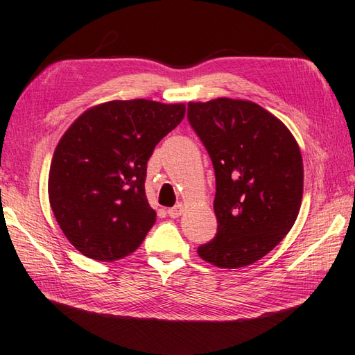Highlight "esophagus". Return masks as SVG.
<instances>
[{
  "mask_svg": "<svg viewBox=\"0 0 355 355\" xmlns=\"http://www.w3.org/2000/svg\"><path fill=\"white\" fill-rule=\"evenodd\" d=\"M184 213V205L183 204H177L175 207H172V209H169L168 210V215L171 216V218H180L181 215H183Z\"/></svg>",
  "mask_w": 355,
  "mask_h": 355,
  "instance_id": "obj_1",
  "label": "esophagus"
}]
</instances>
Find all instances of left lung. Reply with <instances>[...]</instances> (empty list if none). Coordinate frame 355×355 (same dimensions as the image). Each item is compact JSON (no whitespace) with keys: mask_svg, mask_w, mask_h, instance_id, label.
I'll return each mask as SVG.
<instances>
[{"mask_svg":"<svg viewBox=\"0 0 355 355\" xmlns=\"http://www.w3.org/2000/svg\"><path fill=\"white\" fill-rule=\"evenodd\" d=\"M187 118L207 150L216 177V237L198 255L239 269L275 248L301 209L304 166L284 123L248 100L189 103Z\"/></svg>","mask_w":355,"mask_h":355,"instance_id":"left-lung-1","label":"left lung"}]
</instances>
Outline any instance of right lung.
<instances>
[{
  "mask_svg": "<svg viewBox=\"0 0 355 355\" xmlns=\"http://www.w3.org/2000/svg\"><path fill=\"white\" fill-rule=\"evenodd\" d=\"M184 114L183 103L139 98L96 104L71 123L49 166L48 198L73 248L98 261L139 248L155 222L146 163Z\"/></svg>",
  "mask_w": 355,
  "mask_h": 355,
  "instance_id": "obj_1",
  "label": "right lung"
}]
</instances>
